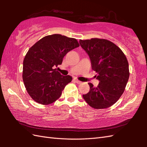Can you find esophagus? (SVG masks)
Masks as SVG:
<instances>
[{
    "label": "esophagus",
    "mask_w": 147,
    "mask_h": 147,
    "mask_svg": "<svg viewBox=\"0 0 147 147\" xmlns=\"http://www.w3.org/2000/svg\"><path fill=\"white\" fill-rule=\"evenodd\" d=\"M74 82H75L77 84H81V83H82V82H80V80H78L76 79V78H74Z\"/></svg>",
    "instance_id": "34e87169"
}]
</instances>
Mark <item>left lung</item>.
Returning <instances> with one entry per match:
<instances>
[{
	"instance_id": "obj_1",
	"label": "left lung",
	"mask_w": 147,
	"mask_h": 147,
	"mask_svg": "<svg viewBox=\"0 0 147 147\" xmlns=\"http://www.w3.org/2000/svg\"><path fill=\"white\" fill-rule=\"evenodd\" d=\"M80 43L89 55L92 69L100 81L96 87L89 83L90 91L83 97L95 109L111 107L123 95L129 79L126 55L116 45L105 39L80 40Z\"/></svg>"
}]
</instances>
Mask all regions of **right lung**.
<instances>
[{"label":"right lung","instance_id":"add662e5","mask_svg":"<svg viewBox=\"0 0 147 147\" xmlns=\"http://www.w3.org/2000/svg\"><path fill=\"white\" fill-rule=\"evenodd\" d=\"M79 46L75 38L54 34L44 36L28 50L23 61V80L33 100L49 105L60 97L73 78L61 75L55 67L68 52Z\"/></svg>","mask_w":147,"mask_h":147}]
</instances>
